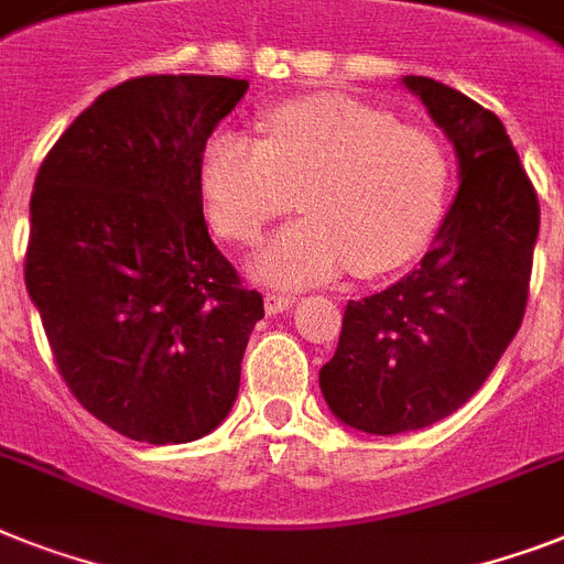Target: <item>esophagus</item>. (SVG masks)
I'll use <instances>...</instances> for the list:
<instances>
[{
	"label": "esophagus",
	"instance_id": "obj_1",
	"mask_svg": "<svg viewBox=\"0 0 564 564\" xmlns=\"http://www.w3.org/2000/svg\"><path fill=\"white\" fill-rule=\"evenodd\" d=\"M292 304H295V295H290V292H269V295L263 297V306H267L269 315L283 313V310H290Z\"/></svg>",
	"mask_w": 564,
	"mask_h": 564
}]
</instances>
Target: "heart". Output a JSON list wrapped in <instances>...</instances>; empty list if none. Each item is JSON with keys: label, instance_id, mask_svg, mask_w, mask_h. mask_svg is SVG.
Returning <instances> with one entry per match:
<instances>
[{"label": "heart", "instance_id": "obj_1", "mask_svg": "<svg viewBox=\"0 0 564 564\" xmlns=\"http://www.w3.org/2000/svg\"><path fill=\"white\" fill-rule=\"evenodd\" d=\"M446 178V155L429 132L347 95L274 107L263 141L217 132L199 164L210 226L231 242L258 240L302 191L304 219L281 228L251 263L278 286L345 267L368 278L409 263L441 219Z\"/></svg>", "mask_w": 564, "mask_h": 564}]
</instances>
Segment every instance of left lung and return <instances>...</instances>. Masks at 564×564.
<instances>
[{
  "mask_svg": "<svg viewBox=\"0 0 564 564\" xmlns=\"http://www.w3.org/2000/svg\"><path fill=\"white\" fill-rule=\"evenodd\" d=\"M457 153L460 187L420 267L347 301L336 356L318 373L329 411L368 434L455 414L519 333L539 199L505 123L432 77H402Z\"/></svg>",
  "mask_w": 564,
  "mask_h": 564,
  "instance_id": "obj_1",
  "label": "left lung"
}]
</instances>
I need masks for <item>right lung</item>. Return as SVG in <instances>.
I'll list each match as a JSON object with an SVG mask.
<instances>
[{
  "label": "right lung",
  "mask_w": 564,
  "mask_h": 564,
  "mask_svg": "<svg viewBox=\"0 0 564 564\" xmlns=\"http://www.w3.org/2000/svg\"><path fill=\"white\" fill-rule=\"evenodd\" d=\"M246 89L214 75L123 80L36 173L25 286L68 391L130 441H199L237 400L263 297L210 240L199 164Z\"/></svg>",
  "instance_id": "obj_1"
}]
</instances>
